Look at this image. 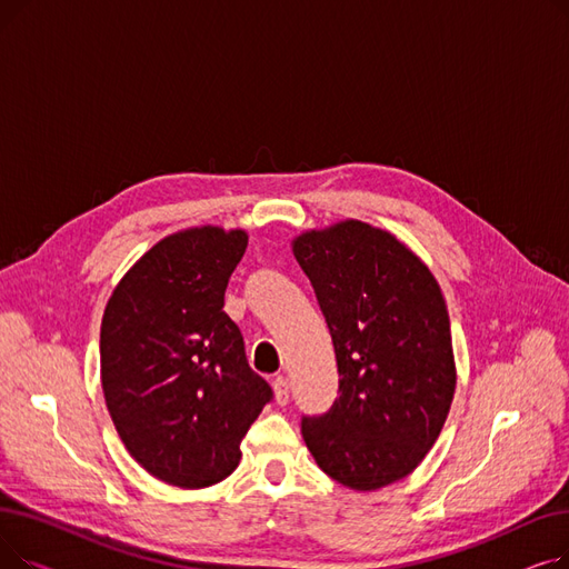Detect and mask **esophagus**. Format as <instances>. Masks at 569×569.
I'll return each mask as SVG.
<instances>
[{"label": "esophagus", "instance_id": "34e87169", "mask_svg": "<svg viewBox=\"0 0 569 569\" xmlns=\"http://www.w3.org/2000/svg\"><path fill=\"white\" fill-rule=\"evenodd\" d=\"M274 395H277V403L286 406L290 399V382L286 376H277L274 378Z\"/></svg>", "mask_w": 569, "mask_h": 569}]
</instances>
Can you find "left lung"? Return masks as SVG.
Instances as JSON below:
<instances>
[{"label":"left lung","mask_w":569,"mask_h":569,"mask_svg":"<svg viewBox=\"0 0 569 569\" xmlns=\"http://www.w3.org/2000/svg\"><path fill=\"white\" fill-rule=\"evenodd\" d=\"M330 330L339 397L302 415V436L332 480L373 491L412 472L450 412L457 371L450 316L429 267L362 221L292 242Z\"/></svg>","instance_id":"8db88e82"}]
</instances>
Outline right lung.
Masks as SVG:
<instances>
[{"label":"right lung","instance_id":"obj_1","mask_svg":"<svg viewBox=\"0 0 569 569\" xmlns=\"http://www.w3.org/2000/svg\"><path fill=\"white\" fill-rule=\"evenodd\" d=\"M247 242L244 230L209 226L170 234L129 269L103 313L101 385L114 429L172 487L226 480L274 397L223 311Z\"/></svg>","mask_w":569,"mask_h":569}]
</instances>
